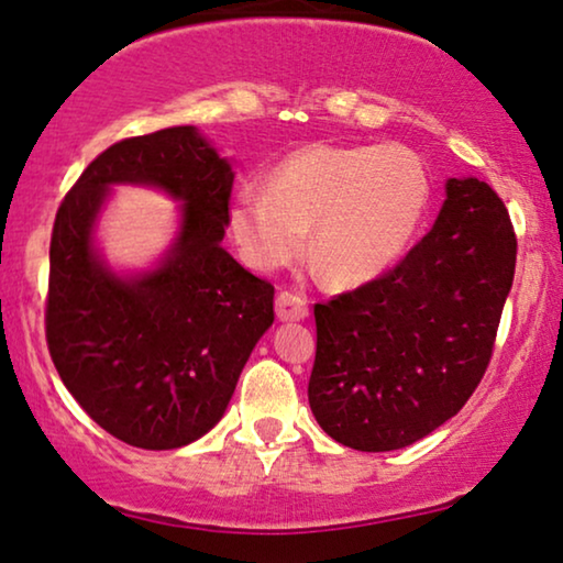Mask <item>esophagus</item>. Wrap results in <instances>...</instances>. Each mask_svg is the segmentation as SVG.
<instances>
[{
  "label": "esophagus",
  "instance_id": "1",
  "mask_svg": "<svg viewBox=\"0 0 563 563\" xmlns=\"http://www.w3.org/2000/svg\"><path fill=\"white\" fill-rule=\"evenodd\" d=\"M307 312H310V307H307V299L302 295H297V291H279V297H276V318L282 322L305 320Z\"/></svg>",
  "mask_w": 563,
  "mask_h": 563
}]
</instances>
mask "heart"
<instances>
[{"mask_svg":"<svg viewBox=\"0 0 563 563\" xmlns=\"http://www.w3.org/2000/svg\"><path fill=\"white\" fill-rule=\"evenodd\" d=\"M430 172L402 143L307 145L279 161L264 187L245 184L230 207L238 249L256 268L305 253L333 284L389 272L410 251L430 207Z\"/></svg>","mask_w":563,"mask_h":563,"instance_id":"1","label":"heart"}]
</instances>
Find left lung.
Here are the masks:
<instances>
[{
    "label": "left lung",
    "mask_w": 563,
    "mask_h": 563,
    "mask_svg": "<svg viewBox=\"0 0 563 563\" xmlns=\"http://www.w3.org/2000/svg\"><path fill=\"white\" fill-rule=\"evenodd\" d=\"M510 214L487 181H445L430 233L395 268L314 305L310 407L333 441L397 451L479 387L515 276Z\"/></svg>",
    "instance_id": "obj_1"
}]
</instances>
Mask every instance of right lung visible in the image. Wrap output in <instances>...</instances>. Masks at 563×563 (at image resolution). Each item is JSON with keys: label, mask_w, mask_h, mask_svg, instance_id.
I'll use <instances>...</instances> for the list:
<instances>
[{"label": "right lung", "mask_w": 563, "mask_h": 563, "mask_svg": "<svg viewBox=\"0 0 563 563\" xmlns=\"http://www.w3.org/2000/svg\"><path fill=\"white\" fill-rule=\"evenodd\" d=\"M233 176L197 128H166L99 153L56 212L45 302L51 358L84 412L135 449H181L218 426L274 322L272 284L222 249ZM114 183L161 188L183 202L180 233L148 273H112L93 245Z\"/></svg>", "instance_id": "obj_1"}]
</instances>
